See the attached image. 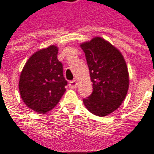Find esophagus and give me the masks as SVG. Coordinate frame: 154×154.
I'll return each mask as SVG.
<instances>
[{
    "mask_svg": "<svg viewBox=\"0 0 154 154\" xmlns=\"http://www.w3.org/2000/svg\"><path fill=\"white\" fill-rule=\"evenodd\" d=\"M69 87L70 88H76L77 87V82H76V80H72V81H71L70 82H69Z\"/></svg>",
    "mask_w": 154,
    "mask_h": 154,
    "instance_id": "34e87169",
    "label": "esophagus"
}]
</instances>
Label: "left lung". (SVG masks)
<instances>
[{
  "instance_id": "left-lung-1",
  "label": "left lung",
  "mask_w": 154,
  "mask_h": 154,
  "mask_svg": "<svg viewBox=\"0 0 154 154\" xmlns=\"http://www.w3.org/2000/svg\"><path fill=\"white\" fill-rule=\"evenodd\" d=\"M92 82V93L83 99L91 113L106 116L119 108L129 89V72L122 54L100 37L81 44Z\"/></svg>"
}]
</instances>
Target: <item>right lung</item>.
Instances as JSON below:
<instances>
[{
  "instance_id": "add662e5",
  "label": "right lung",
  "mask_w": 154,
  "mask_h": 154,
  "mask_svg": "<svg viewBox=\"0 0 154 154\" xmlns=\"http://www.w3.org/2000/svg\"><path fill=\"white\" fill-rule=\"evenodd\" d=\"M67 85L63 63L57 59V48L51 45L29 58L20 74L19 90L29 108L44 114L58 103Z\"/></svg>"
}]
</instances>
